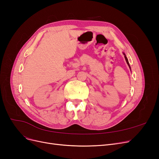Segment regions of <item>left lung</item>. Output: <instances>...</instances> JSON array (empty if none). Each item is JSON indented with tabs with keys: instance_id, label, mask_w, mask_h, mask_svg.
<instances>
[{
	"instance_id": "left-lung-1",
	"label": "left lung",
	"mask_w": 159,
	"mask_h": 159,
	"mask_svg": "<svg viewBox=\"0 0 159 159\" xmlns=\"http://www.w3.org/2000/svg\"><path fill=\"white\" fill-rule=\"evenodd\" d=\"M124 55H125V54H124ZM125 60H126V61H127V63L128 66H129V68H130V66H129V61H128V60H127V57L125 56Z\"/></svg>"
}]
</instances>
